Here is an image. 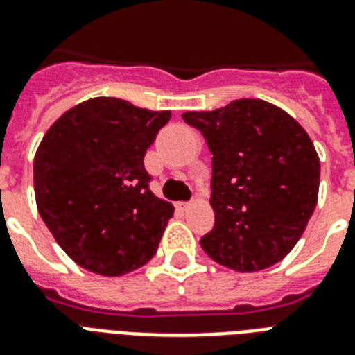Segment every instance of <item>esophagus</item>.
Wrapping results in <instances>:
<instances>
[{
  "label": "esophagus",
  "instance_id": "1",
  "mask_svg": "<svg viewBox=\"0 0 355 355\" xmlns=\"http://www.w3.org/2000/svg\"><path fill=\"white\" fill-rule=\"evenodd\" d=\"M175 207H178L180 211H187L189 207H191V202H178V204H175Z\"/></svg>",
  "mask_w": 355,
  "mask_h": 355
}]
</instances>
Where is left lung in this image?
Wrapping results in <instances>:
<instances>
[{
  "label": "left lung",
  "instance_id": "left-lung-1",
  "mask_svg": "<svg viewBox=\"0 0 355 355\" xmlns=\"http://www.w3.org/2000/svg\"><path fill=\"white\" fill-rule=\"evenodd\" d=\"M211 151L213 230L200 239L215 262L260 271L294 249L318 200L320 161L294 117L260 98L185 112Z\"/></svg>",
  "mask_w": 355,
  "mask_h": 355
}]
</instances>
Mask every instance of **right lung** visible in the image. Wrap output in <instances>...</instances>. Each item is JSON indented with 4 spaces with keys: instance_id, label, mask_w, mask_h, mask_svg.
Returning <instances> with one entry per match:
<instances>
[{
    "instance_id": "1",
    "label": "right lung",
    "mask_w": 355,
    "mask_h": 355,
    "mask_svg": "<svg viewBox=\"0 0 355 355\" xmlns=\"http://www.w3.org/2000/svg\"><path fill=\"white\" fill-rule=\"evenodd\" d=\"M170 117L97 97L65 112L42 138L33 161L37 207L87 271L125 275L155 257L174 206L151 193L144 157Z\"/></svg>"
}]
</instances>
